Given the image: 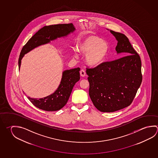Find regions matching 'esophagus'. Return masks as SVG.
Masks as SVG:
<instances>
[{
  "mask_svg": "<svg viewBox=\"0 0 158 158\" xmlns=\"http://www.w3.org/2000/svg\"><path fill=\"white\" fill-rule=\"evenodd\" d=\"M80 75H81V77H85L86 75L85 71L84 69H81L80 70Z\"/></svg>",
  "mask_w": 158,
  "mask_h": 158,
  "instance_id": "1",
  "label": "esophagus"
}]
</instances>
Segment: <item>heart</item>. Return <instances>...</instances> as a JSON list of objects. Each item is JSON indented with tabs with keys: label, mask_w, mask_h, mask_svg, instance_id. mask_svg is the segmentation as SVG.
<instances>
[{
	"label": "heart",
	"mask_w": 158,
	"mask_h": 158,
	"mask_svg": "<svg viewBox=\"0 0 158 158\" xmlns=\"http://www.w3.org/2000/svg\"><path fill=\"white\" fill-rule=\"evenodd\" d=\"M77 48L73 49V56L78 58V51L85 55L86 63L91 67H97L105 61L109 50L108 43L96 35L85 36L78 42Z\"/></svg>",
	"instance_id": "heart-1"
}]
</instances>
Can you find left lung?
<instances>
[{"label": "left lung", "instance_id": "obj_1", "mask_svg": "<svg viewBox=\"0 0 158 158\" xmlns=\"http://www.w3.org/2000/svg\"><path fill=\"white\" fill-rule=\"evenodd\" d=\"M110 32L118 41L117 54L127 56L86 71L92 102L98 110L107 113L129 106L142 81L140 58L129 39L123 34Z\"/></svg>", "mask_w": 158, "mask_h": 158}]
</instances>
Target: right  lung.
I'll list each match as a JSON object with an SVG mask.
<instances>
[{
	"mask_svg": "<svg viewBox=\"0 0 158 158\" xmlns=\"http://www.w3.org/2000/svg\"><path fill=\"white\" fill-rule=\"evenodd\" d=\"M75 31L72 23L48 25L40 29L23 48L18 60L19 69L25 54L51 41L66 37ZM80 70L79 68H77L64 70L58 88L53 94L39 99L29 97L28 99L34 105L43 110L54 111L60 110L67 104L74 86L80 79Z\"/></svg>",
	"mask_w": 158,
	"mask_h": 158,
	"instance_id": "obj_1",
	"label": "right lung"
}]
</instances>
